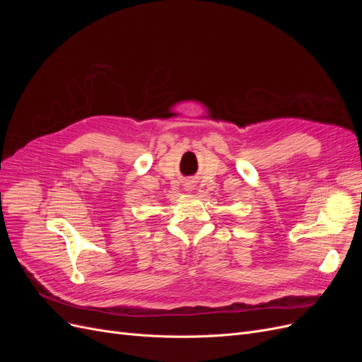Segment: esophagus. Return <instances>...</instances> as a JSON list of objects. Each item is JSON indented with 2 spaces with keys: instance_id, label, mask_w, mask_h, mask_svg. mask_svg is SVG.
<instances>
[{
  "instance_id": "esophagus-1",
  "label": "esophagus",
  "mask_w": 362,
  "mask_h": 362,
  "mask_svg": "<svg viewBox=\"0 0 362 362\" xmlns=\"http://www.w3.org/2000/svg\"><path fill=\"white\" fill-rule=\"evenodd\" d=\"M187 189H190V185H189V187H187Z\"/></svg>"
}]
</instances>
